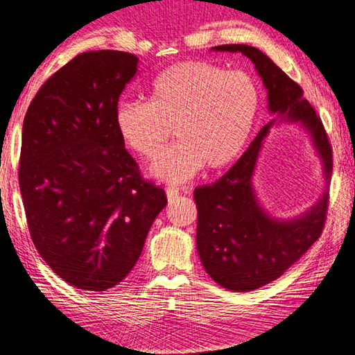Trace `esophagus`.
<instances>
[{"label":"esophagus","mask_w":355,"mask_h":355,"mask_svg":"<svg viewBox=\"0 0 355 355\" xmlns=\"http://www.w3.org/2000/svg\"><path fill=\"white\" fill-rule=\"evenodd\" d=\"M166 196H168V201H174L179 196V189L166 187Z\"/></svg>","instance_id":"1"}]
</instances>
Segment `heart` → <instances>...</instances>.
<instances>
[{"label": "heart", "mask_w": 355, "mask_h": 355, "mask_svg": "<svg viewBox=\"0 0 355 355\" xmlns=\"http://www.w3.org/2000/svg\"><path fill=\"white\" fill-rule=\"evenodd\" d=\"M261 110L252 75L209 61L166 67L148 86V102L121 101L114 127L127 148L157 159L174 127L179 141L150 166L155 179L182 184L207 165L222 170L247 146Z\"/></svg>", "instance_id": "b5f03b06"}]
</instances>
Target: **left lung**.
Masks as SVG:
<instances>
[{
	"instance_id": "left-lung-1",
	"label": "left lung",
	"mask_w": 355,
	"mask_h": 355,
	"mask_svg": "<svg viewBox=\"0 0 355 355\" xmlns=\"http://www.w3.org/2000/svg\"><path fill=\"white\" fill-rule=\"evenodd\" d=\"M211 50L242 53L254 64L267 91V108L274 114L228 173L193 191L198 207L196 248L205 270L220 286L247 293L282 277L321 236L329 206L332 148L304 91L269 56L243 44ZM280 122L299 123L309 133L324 178V190L315 205L300 216L284 220L265 211L252 185L263 139Z\"/></svg>"
}]
</instances>
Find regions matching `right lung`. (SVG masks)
Here are the masks:
<instances>
[{
  "instance_id": "obj_1",
  "label": "right lung",
  "mask_w": 355,
  "mask_h": 355,
  "mask_svg": "<svg viewBox=\"0 0 355 355\" xmlns=\"http://www.w3.org/2000/svg\"><path fill=\"white\" fill-rule=\"evenodd\" d=\"M137 71L125 51L81 53L45 81L23 121L19 182L31 239L58 277L85 291L129 275L166 206L114 127Z\"/></svg>"
}]
</instances>
